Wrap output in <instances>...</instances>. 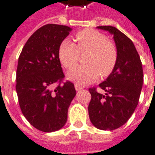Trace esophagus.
<instances>
[{
  "mask_svg": "<svg viewBox=\"0 0 155 155\" xmlns=\"http://www.w3.org/2000/svg\"><path fill=\"white\" fill-rule=\"evenodd\" d=\"M75 88L77 91H78V90H80V89H82V88H84V87L83 86H81V85H79L78 84H75Z\"/></svg>",
  "mask_w": 155,
  "mask_h": 155,
  "instance_id": "34e87169",
  "label": "esophagus"
}]
</instances>
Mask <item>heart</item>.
Here are the masks:
<instances>
[{
    "mask_svg": "<svg viewBox=\"0 0 155 155\" xmlns=\"http://www.w3.org/2000/svg\"><path fill=\"white\" fill-rule=\"evenodd\" d=\"M78 45L65 39L60 45L58 55L64 67L71 69L79 61L81 53L88 51L85 57L88 64L78 66L68 72V78L77 84H89L100 74L107 77L117 62V50L102 33L92 28H85L76 34Z\"/></svg>",
    "mask_w": 155,
    "mask_h": 155,
    "instance_id": "b5f03b06",
    "label": "heart"
}]
</instances>
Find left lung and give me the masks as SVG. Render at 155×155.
Listing matches in <instances>:
<instances>
[{
    "label": "left lung",
    "instance_id": "8db88e82",
    "mask_svg": "<svg viewBox=\"0 0 155 155\" xmlns=\"http://www.w3.org/2000/svg\"><path fill=\"white\" fill-rule=\"evenodd\" d=\"M114 35L117 62L110 75L99 85L106 92L100 94L95 87L88 88L91 100L88 115L93 125L100 130H115L124 125L133 115L139 101L143 72L133 41L112 26H99Z\"/></svg>",
    "mask_w": 155,
    "mask_h": 155
}]
</instances>
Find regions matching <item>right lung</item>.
Returning <instances> with one entry per match:
<instances>
[{
    "instance_id": "1",
    "label": "right lung",
    "mask_w": 155,
    "mask_h": 155,
    "mask_svg": "<svg viewBox=\"0 0 155 155\" xmlns=\"http://www.w3.org/2000/svg\"><path fill=\"white\" fill-rule=\"evenodd\" d=\"M71 30L65 25H44L29 37L19 55L16 76L19 106L28 121L41 132L63 127L76 95L74 84L63 81L58 55L60 45Z\"/></svg>"
}]
</instances>
